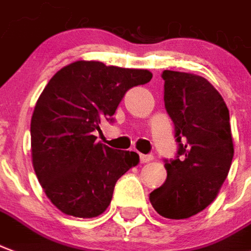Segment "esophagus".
Here are the masks:
<instances>
[{
	"instance_id": "1",
	"label": "esophagus",
	"mask_w": 251,
	"mask_h": 251,
	"mask_svg": "<svg viewBox=\"0 0 251 251\" xmlns=\"http://www.w3.org/2000/svg\"><path fill=\"white\" fill-rule=\"evenodd\" d=\"M140 161H141V163L151 162V161H153V155H150V154H141Z\"/></svg>"
}]
</instances>
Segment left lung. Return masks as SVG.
<instances>
[{
	"mask_svg": "<svg viewBox=\"0 0 251 251\" xmlns=\"http://www.w3.org/2000/svg\"><path fill=\"white\" fill-rule=\"evenodd\" d=\"M162 78L178 155L166 161V181L150 193L149 200L165 218L185 220L214 201L229 174L234 155L229 109L201 75L165 70Z\"/></svg>",
	"mask_w": 251,
	"mask_h": 251,
	"instance_id": "1",
	"label": "left lung"
}]
</instances>
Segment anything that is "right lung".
Instances as JSON below:
<instances>
[{"label":"right lung","mask_w":251,"mask_h":251,"mask_svg":"<svg viewBox=\"0 0 251 251\" xmlns=\"http://www.w3.org/2000/svg\"><path fill=\"white\" fill-rule=\"evenodd\" d=\"M149 70L75 61L51 77L30 122L31 161L50 202L62 213L94 218L110 205L118 178L140 162L134 151L96 142L125 93L148 83Z\"/></svg>","instance_id":"add662e5"}]
</instances>
